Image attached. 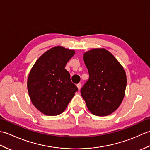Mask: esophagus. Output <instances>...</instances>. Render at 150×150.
<instances>
[{
    "label": "esophagus",
    "instance_id": "34e87169",
    "mask_svg": "<svg viewBox=\"0 0 150 150\" xmlns=\"http://www.w3.org/2000/svg\"><path fill=\"white\" fill-rule=\"evenodd\" d=\"M77 88H78V89H79V90H81V83L77 84Z\"/></svg>",
    "mask_w": 150,
    "mask_h": 150
}]
</instances>
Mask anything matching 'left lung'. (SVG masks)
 <instances>
[{"mask_svg": "<svg viewBox=\"0 0 150 150\" xmlns=\"http://www.w3.org/2000/svg\"><path fill=\"white\" fill-rule=\"evenodd\" d=\"M89 78L81 93L90 112L107 116L119 107L125 95L126 75L123 67L112 54L104 48L84 53Z\"/></svg>", "mask_w": 150, "mask_h": 150, "instance_id": "8db88e82", "label": "left lung"}]
</instances>
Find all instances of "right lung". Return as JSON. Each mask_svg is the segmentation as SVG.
Masks as SVG:
<instances>
[{
    "label": "right lung",
    "instance_id": "1",
    "mask_svg": "<svg viewBox=\"0 0 150 150\" xmlns=\"http://www.w3.org/2000/svg\"><path fill=\"white\" fill-rule=\"evenodd\" d=\"M75 51L55 46L41 55L28 76L27 87L31 103L49 116L62 113L78 88L73 84L66 64Z\"/></svg>",
    "mask_w": 150,
    "mask_h": 150
}]
</instances>
